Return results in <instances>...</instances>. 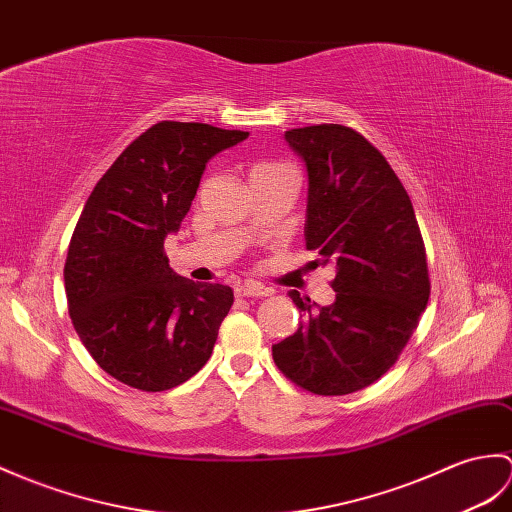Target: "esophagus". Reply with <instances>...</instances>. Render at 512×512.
<instances>
[{"mask_svg":"<svg viewBox=\"0 0 512 512\" xmlns=\"http://www.w3.org/2000/svg\"><path fill=\"white\" fill-rule=\"evenodd\" d=\"M270 292L272 290H268L266 285L255 283V281H246V283L235 285L237 299H246V296H257V299H261V296H270Z\"/></svg>","mask_w":512,"mask_h":512,"instance_id":"34e87169","label":"esophagus"}]
</instances>
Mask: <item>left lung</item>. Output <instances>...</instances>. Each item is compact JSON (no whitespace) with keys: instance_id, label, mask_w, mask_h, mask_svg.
I'll return each mask as SVG.
<instances>
[{"instance_id":"8db88e82","label":"left lung","mask_w":512,"mask_h":512,"mask_svg":"<svg viewBox=\"0 0 512 512\" xmlns=\"http://www.w3.org/2000/svg\"><path fill=\"white\" fill-rule=\"evenodd\" d=\"M307 168L305 246L334 264L336 301L303 312L294 336L272 344L279 371L314 395H349L397 362L430 299L425 244L412 202L384 154L358 130H285Z\"/></svg>"}]
</instances>
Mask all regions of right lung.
<instances>
[{"label":"right lung","instance_id":"add662e5","mask_svg":"<svg viewBox=\"0 0 512 512\" xmlns=\"http://www.w3.org/2000/svg\"><path fill=\"white\" fill-rule=\"evenodd\" d=\"M246 137L159 122L93 187L69 242L65 292L76 334L117 382L170 390L211 358L233 290L178 277L163 242L181 229L207 161Z\"/></svg>","mask_w":512,"mask_h":512}]
</instances>
